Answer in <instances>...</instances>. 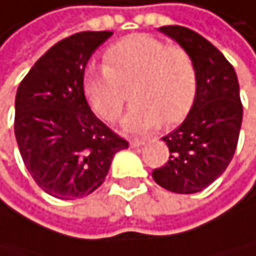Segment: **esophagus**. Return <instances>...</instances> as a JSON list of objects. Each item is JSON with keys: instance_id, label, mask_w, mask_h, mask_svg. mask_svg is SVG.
Returning <instances> with one entry per match:
<instances>
[{"instance_id": "obj_1", "label": "esophagus", "mask_w": 256, "mask_h": 256, "mask_svg": "<svg viewBox=\"0 0 256 256\" xmlns=\"http://www.w3.org/2000/svg\"><path fill=\"white\" fill-rule=\"evenodd\" d=\"M145 145V142H142V140H132L130 142V148H140Z\"/></svg>"}]
</instances>
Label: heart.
Listing matches in <instances>:
<instances>
[{"label":"heart","instance_id":"1","mask_svg":"<svg viewBox=\"0 0 256 256\" xmlns=\"http://www.w3.org/2000/svg\"><path fill=\"white\" fill-rule=\"evenodd\" d=\"M137 102L121 119L126 132L146 134L190 113L198 94V72L190 54L150 34H132L113 44L105 65L90 66L82 92L96 113L113 121L124 106L122 86L134 82Z\"/></svg>","mask_w":256,"mask_h":256}]
</instances>
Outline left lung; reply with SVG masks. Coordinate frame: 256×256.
Returning <instances> with one entry per match:
<instances>
[{"label":"left lung","instance_id":"1","mask_svg":"<svg viewBox=\"0 0 256 256\" xmlns=\"http://www.w3.org/2000/svg\"><path fill=\"white\" fill-rule=\"evenodd\" d=\"M186 50L198 72V94L184 121L162 140L166 166L154 182L167 191L192 194L207 188L231 162L242 126L239 81L232 65L212 42L180 25L159 28Z\"/></svg>","mask_w":256,"mask_h":256}]
</instances>
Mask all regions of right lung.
<instances>
[{
  "instance_id": "add662e5",
  "label": "right lung",
  "mask_w": 256,
  "mask_h": 256,
  "mask_svg": "<svg viewBox=\"0 0 256 256\" xmlns=\"http://www.w3.org/2000/svg\"><path fill=\"white\" fill-rule=\"evenodd\" d=\"M111 32L68 36L44 54L20 82L14 132L36 184L58 199L89 196L105 180L118 151L129 146L92 113L84 70Z\"/></svg>"
}]
</instances>
